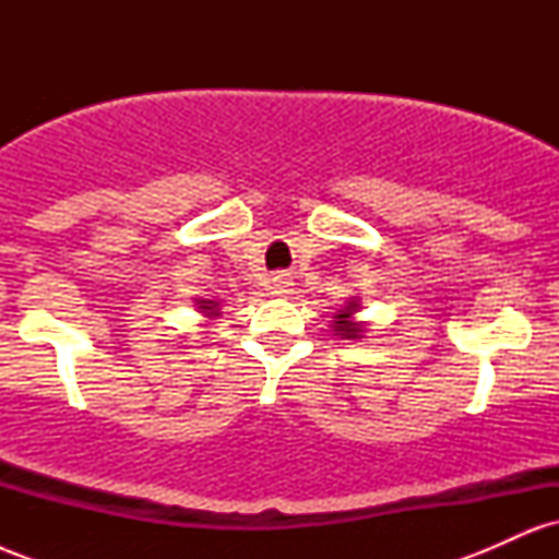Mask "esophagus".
<instances>
[{
	"label": "esophagus",
	"mask_w": 559,
	"mask_h": 559,
	"mask_svg": "<svg viewBox=\"0 0 559 559\" xmlns=\"http://www.w3.org/2000/svg\"><path fill=\"white\" fill-rule=\"evenodd\" d=\"M288 286H292V278H288V275H275V278H271L273 294H288Z\"/></svg>",
	"instance_id": "obj_1"
}]
</instances>
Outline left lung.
Here are the masks:
<instances>
[{"instance_id":"left-lung-1","label":"left lung","mask_w":559,"mask_h":559,"mask_svg":"<svg viewBox=\"0 0 559 559\" xmlns=\"http://www.w3.org/2000/svg\"><path fill=\"white\" fill-rule=\"evenodd\" d=\"M362 310V301L357 297H352L349 301H344L342 310H336L333 316V336L338 338H362L368 333V323L365 320H357V312Z\"/></svg>"}]
</instances>
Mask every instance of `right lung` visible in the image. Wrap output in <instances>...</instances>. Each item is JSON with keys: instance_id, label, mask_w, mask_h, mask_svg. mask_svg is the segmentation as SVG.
I'll use <instances>...</instances> for the list:
<instances>
[{"instance_id": "obj_1", "label": "right lung", "mask_w": 559, "mask_h": 559, "mask_svg": "<svg viewBox=\"0 0 559 559\" xmlns=\"http://www.w3.org/2000/svg\"><path fill=\"white\" fill-rule=\"evenodd\" d=\"M194 307H197V312L202 318H210V320L221 318V301H217V299H202V297H199V299H194Z\"/></svg>"}]
</instances>
